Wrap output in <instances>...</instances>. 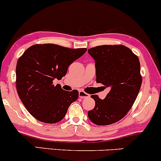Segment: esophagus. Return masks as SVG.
Here are the masks:
<instances>
[{"instance_id": "1", "label": "esophagus", "mask_w": 161, "mask_h": 161, "mask_svg": "<svg viewBox=\"0 0 161 161\" xmlns=\"http://www.w3.org/2000/svg\"><path fill=\"white\" fill-rule=\"evenodd\" d=\"M79 96L80 98H86V97H89V95H88V93H86V92H83V91H79Z\"/></svg>"}]
</instances>
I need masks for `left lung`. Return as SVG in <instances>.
I'll return each instance as SVG.
<instances>
[{"label": "left lung", "mask_w": 161, "mask_h": 161, "mask_svg": "<svg viewBox=\"0 0 161 161\" xmlns=\"http://www.w3.org/2000/svg\"><path fill=\"white\" fill-rule=\"evenodd\" d=\"M88 52L95 60L96 82L110 88L104 100L91 95L95 106L88 118L96 125L113 124L126 115L137 97L142 82L139 60L122 45H100Z\"/></svg>", "instance_id": "left-lung-1"}]
</instances>
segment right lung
I'll return each mask as SVG.
<instances>
[{"instance_id": "obj_1", "label": "right lung", "mask_w": 161, "mask_h": 161, "mask_svg": "<svg viewBox=\"0 0 161 161\" xmlns=\"http://www.w3.org/2000/svg\"><path fill=\"white\" fill-rule=\"evenodd\" d=\"M86 48L72 49L54 44H36L18 59L16 91L31 115L42 123H56L64 119L79 92L64 91L53 79H61L68 66L82 56Z\"/></svg>"}]
</instances>
